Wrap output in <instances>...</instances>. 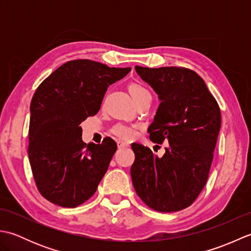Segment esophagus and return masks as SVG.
Listing matches in <instances>:
<instances>
[{"label": "esophagus", "mask_w": 251, "mask_h": 251, "mask_svg": "<svg viewBox=\"0 0 251 251\" xmlns=\"http://www.w3.org/2000/svg\"><path fill=\"white\" fill-rule=\"evenodd\" d=\"M117 147H119V149H125V148H128L129 145H127V143L123 141H119L117 142Z\"/></svg>", "instance_id": "1"}]
</instances>
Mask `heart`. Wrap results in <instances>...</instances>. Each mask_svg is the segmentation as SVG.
Returning <instances> with one entry per match:
<instances>
[{"instance_id": "heart-1", "label": "heart", "mask_w": 251, "mask_h": 251, "mask_svg": "<svg viewBox=\"0 0 251 251\" xmlns=\"http://www.w3.org/2000/svg\"><path fill=\"white\" fill-rule=\"evenodd\" d=\"M129 92L136 102L145 96L150 95V92L143 85L138 83H132L129 85ZM137 128L138 127L136 125L127 124V123H117L111 128V132L122 140H130L136 136Z\"/></svg>"}]
</instances>
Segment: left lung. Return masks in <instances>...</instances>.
Here are the masks:
<instances>
[{
    "instance_id": "left-lung-1",
    "label": "left lung",
    "mask_w": 251,
    "mask_h": 251,
    "mask_svg": "<svg viewBox=\"0 0 251 251\" xmlns=\"http://www.w3.org/2000/svg\"><path fill=\"white\" fill-rule=\"evenodd\" d=\"M161 100L149 127L154 143H169L157 157L150 148L131 145L130 175L136 193L152 209L182 210L193 204L207 182L221 127V112L206 84L181 67H135ZM158 147V146H156Z\"/></svg>"
}]
</instances>
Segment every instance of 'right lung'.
I'll return each instance as SVG.
<instances>
[{
  "instance_id": "right-lung-1",
  "label": "right lung",
  "mask_w": 251,
  "mask_h": 251,
  "mask_svg": "<svg viewBox=\"0 0 251 251\" xmlns=\"http://www.w3.org/2000/svg\"><path fill=\"white\" fill-rule=\"evenodd\" d=\"M130 70L71 60L36 88L30 104L28 154L36 188L52 204L77 207L95 194L117 146L110 137L87 146L79 124L97 114L109 85Z\"/></svg>"
}]
</instances>
